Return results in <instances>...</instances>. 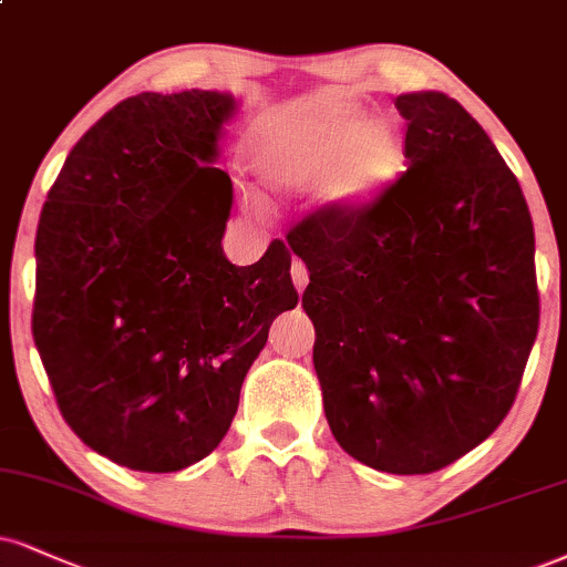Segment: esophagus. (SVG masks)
I'll use <instances>...</instances> for the list:
<instances>
[{
    "label": "esophagus",
    "mask_w": 567,
    "mask_h": 567,
    "mask_svg": "<svg viewBox=\"0 0 567 567\" xmlns=\"http://www.w3.org/2000/svg\"><path fill=\"white\" fill-rule=\"evenodd\" d=\"M290 275H292V285H296V290L303 292L306 285H309V269H306V264L301 261V258H292Z\"/></svg>",
    "instance_id": "esophagus-1"
}]
</instances>
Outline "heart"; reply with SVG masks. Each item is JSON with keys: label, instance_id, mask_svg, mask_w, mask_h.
Here are the masks:
<instances>
[{"label": "heart", "instance_id": "1", "mask_svg": "<svg viewBox=\"0 0 567 567\" xmlns=\"http://www.w3.org/2000/svg\"><path fill=\"white\" fill-rule=\"evenodd\" d=\"M256 166L271 187H317L322 206L353 210L401 174L404 136L391 115H364L361 102L336 100L269 128L256 145Z\"/></svg>", "mask_w": 567, "mask_h": 567}]
</instances>
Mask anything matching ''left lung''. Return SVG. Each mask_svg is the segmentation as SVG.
Masks as SVG:
<instances>
[{"label":"left lung","instance_id":"left-lung-1","mask_svg":"<svg viewBox=\"0 0 567 567\" xmlns=\"http://www.w3.org/2000/svg\"><path fill=\"white\" fill-rule=\"evenodd\" d=\"M406 172L367 206L288 231L309 269L324 417L393 475L452 465L513 406L538 332L534 221L478 121L443 92L395 97Z\"/></svg>","mask_w":567,"mask_h":567}]
</instances>
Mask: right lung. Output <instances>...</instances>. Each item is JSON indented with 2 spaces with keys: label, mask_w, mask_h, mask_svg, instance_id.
Wrapping results in <instances>:
<instances>
[{
  "label": "right lung",
  "mask_w": 567,
  "mask_h": 567,
  "mask_svg": "<svg viewBox=\"0 0 567 567\" xmlns=\"http://www.w3.org/2000/svg\"><path fill=\"white\" fill-rule=\"evenodd\" d=\"M227 92H142L65 158L37 229L33 343L89 449L176 473L227 435L250 364L296 309L290 250L224 256L231 179L214 166Z\"/></svg>",
  "instance_id": "right-lung-1"
}]
</instances>
